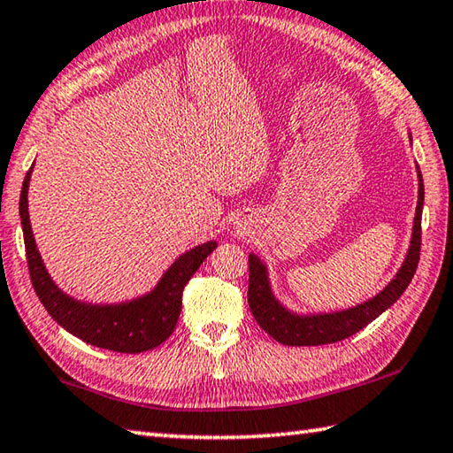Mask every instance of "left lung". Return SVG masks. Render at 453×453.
<instances>
[{
  "label": "left lung",
  "mask_w": 453,
  "mask_h": 453,
  "mask_svg": "<svg viewBox=\"0 0 453 453\" xmlns=\"http://www.w3.org/2000/svg\"><path fill=\"white\" fill-rule=\"evenodd\" d=\"M412 142V134H410ZM418 174V203L412 224V235L404 255V261L396 273L386 283L380 291L366 301L357 305L339 309V311H311L299 312L285 305L277 297L269 279L267 263L257 253H250V289L248 303L257 325L267 334L273 336L277 342L287 347H317V344L339 342L347 336L358 333L368 323L382 315L400 299L406 287L412 281L416 273L418 259H420V224H422V208H424V180L420 166L416 164Z\"/></svg>",
  "instance_id": "obj_1"
}]
</instances>
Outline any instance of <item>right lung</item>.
<instances>
[{"label": "right lung", "mask_w": 453, "mask_h": 453, "mask_svg": "<svg viewBox=\"0 0 453 453\" xmlns=\"http://www.w3.org/2000/svg\"><path fill=\"white\" fill-rule=\"evenodd\" d=\"M35 164V162H33ZM33 166L26 174L19 196V218L26 240L27 265L31 283L39 301L49 315L65 331L75 334L93 347L138 355L152 350L174 333L180 311H182V291L190 277L198 271L203 259L218 248V242H205L184 251L164 271L158 283L144 295L120 303H90L65 293L53 281L37 250L29 219V182Z\"/></svg>", "instance_id": "1"}]
</instances>
